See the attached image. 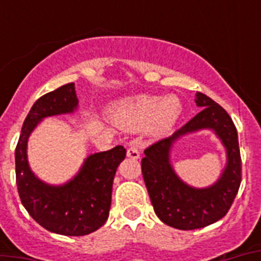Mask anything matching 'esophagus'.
I'll return each mask as SVG.
<instances>
[{"label":"esophagus","instance_id":"34e87169","mask_svg":"<svg viewBox=\"0 0 261 261\" xmlns=\"http://www.w3.org/2000/svg\"><path fill=\"white\" fill-rule=\"evenodd\" d=\"M139 155H141V151L137 146H130L127 149V157H130L133 160H138Z\"/></svg>","mask_w":261,"mask_h":261}]
</instances>
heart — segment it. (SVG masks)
<instances>
[{
	"mask_svg": "<svg viewBox=\"0 0 261 261\" xmlns=\"http://www.w3.org/2000/svg\"><path fill=\"white\" fill-rule=\"evenodd\" d=\"M181 115L178 98L159 96H137L119 102L111 110V119L127 130H141L150 124L155 133L171 130Z\"/></svg>",
	"mask_w": 261,
	"mask_h": 261,
	"instance_id": "b5f03b06",
	"label": "heart"
}]
</instances>
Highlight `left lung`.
<instances>
[{
  "label": "left lung",
  "mask_w": 261,
  "mask_h": 261,
  "mask_svg": "<svg viewBox=\"0 0 261 261\" xmlns=\"http://www.w3.org/2000/svg\"><path fill=\"white\" fill-rule=\"evenodd\" d=\"M195 101L202 111L172 135L146 147L141 161L155 214L168 226L180 230L200 229L223 218L241 184V155L234 123L226 111L206 94L198 92ZM202 128H213L221 138L228 150V165L214 186L196 190L174 174L169 164V151L178 136Z\"/></svg>",
  "instance_id": "1"
}]
</instances>
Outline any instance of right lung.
Masks as SVG:
<instances>
[{
    "instance_id": "right-lung-1",
    "label": "right lung",
    "mask_w": 261,
    "mask_h": 261,
    "mask_svg": "<svg viewBox=\"0 0 261 261\" xmlns=\"http://www.w3.org/2000/svg\"><path fill=\"white\" fill-rule=\"evenodd\" d=\"M77 104L73 83L43 94L27 115L14 150L16 184L22 206L40 226L63 236L89 234L106 223L115 173L126 157L123 146L89 155L80 173L61 187L47 186L35 177L27 161L31 131L43 118L73 112Z\"/></svg>"
}]
</instances>
